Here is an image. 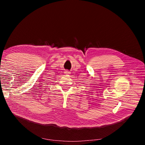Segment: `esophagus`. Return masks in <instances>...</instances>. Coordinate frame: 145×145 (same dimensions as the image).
<instances>
[{
    "mask_svg": "<svg viewBox=\"0 0 145 145\" xmlns=\"http://www.w3.org/2000/svg\"><path fill=\"white\" fill-rule=\"evenodd\" d=\"M64 72H65V74H67H67H68V75H69V74H71V72L69 71H65Z\"/></svg>",
    "mask_w": 145,
    "mask_h": 145,
    "instance_id": "34e87169",
    "label": "esophagus"
}]
</instances>
